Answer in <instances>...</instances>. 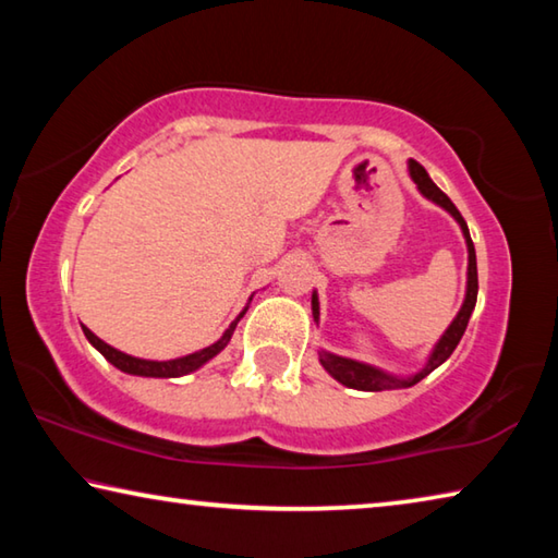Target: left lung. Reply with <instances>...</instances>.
I'll list each match as a JSON object with an SVG mask.
<instances>
[{
    "label": "left lung",
    "instance_id": "obj_1",
    "mask_svg": "<svg viewBox=\"0 0 558 558\" xmlns=\"http://www.w3.org/2000/svg\"><path fill=\"white\" fill-rule=\"evenodd\" d=\"M409 174L413 179V184L418 186V192L430 199L433 204H438L440 209H446L452 219L458 221L462 235H465V243H468V288H465V300H462V307L460 313L452 319L450 327L442 332V337L433 347V352L428 354V362L423 366L421 372H415L411 376H396L379 369V366H372V364H364V362H356V359H347V356H339L332 352H319V364L325 366V372L337 379L339 384L349 386V389H356V391H389V389H409V386L418 384L421 379H426V376L438 369V366L446 362V359L456 352L458 342L465 335V327H468V319L472 315V310H475V302H477V258H475V245H472L470 239V231H468V223L462 219L460 211L456 209V204H452L446 194L440 192V189L433 184V179L428 177L426 169H423L415 159H409ZM313 317L315 323H319V300H317V292H313Z\"/></svg>",
    "mask_w": 558,
    "mask_h": 558
}]
</instances>
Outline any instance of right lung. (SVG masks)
Listing matches in <instances>:
<instances>
[{
    "label": "right lung",
    "instance_id": "add662e5",
    "mask_svg": "<svg viewBox=\"0 0 558 558\" xmlns=\"http://www.w3.org/2000/svg\"><path fill=\"white\" fill-rule=\"evenodd\" d=\"M245 310L248 307H243V313L233 319V323L229 325V329H226V332L221 335V339L219 342H214V344H209V347H204V349H199V352H194V354H186V356H177V359H167V362H153V359H140V356H130V354H125V352H120V349H116V347H110V344H106L102 342L100 337H96L90 332L88 327H83V335H86V339L88 342L98 349V352L108 359V362L116 366V369H120V372H125V374H132V376H149V379H177V376H186V374H192V372H196V369H202V366L209 362V359H214L216 354L221 352V349L231 342V337H233V329H235V325L241 323V317L245 315Z\"/></svg>",
    "mask_w": 558,
    "mask_h": 558
}]
</instances>
